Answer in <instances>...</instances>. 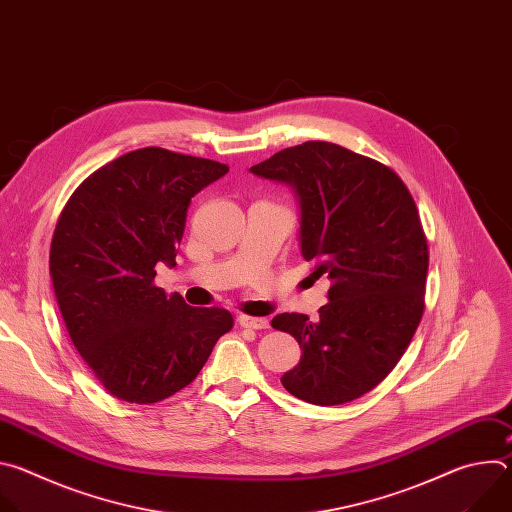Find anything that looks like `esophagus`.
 <instances>
[{"label":"esophagus","instance_id":"esophagus-1","mask_svg":"<svg viewBox=\"0 0 512 512\" xmlns=\"http://www.w3.org/2000/svg\"><path fill=\"white\" fill-rule=\"evenodd\" d=\"M239 324L243 328H251V330H267L269 328V320L267 318H259V316H239Z\"/></svg>","mask_w":512,"mask_h":512}]
</instances>
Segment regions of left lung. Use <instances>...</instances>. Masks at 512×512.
Segmentation results:
<instances>
[{
	"mask_svg": "<svg viewBox=\"0 0 512 512\" xmlns=\"http://www.w3.org/2000/svg\"><path fill=\"white\" fill-rule=\"evenodd\" d=\"M251 172L296 188L302 255L332 281L318 322L271 320L304 350L281 383L314 405L358 399L395 369L425 310L429 249L415 200L395 170L330 141L285 148Z\"/></svg>",
	"mask_w": 512,
	"mask_h": 512,
	"instance_id": "obj_1",
	"label": "left lung"
}]
</instances>
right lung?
Wrapping results in <instances>:
<instances>
[{"mask_svg": "<svg viewBox=\"0 0 512 512\" xmlns=\"http://www.w3.org/2000/svg\"><path fill=\"white\" fill-rule=\"evenodd\" d=\"M227 164L164 148L129 152L85 178L64 204L50 275L68 336L117 399L164 401L190 385L216 340L233 328L225 308H194L154 283L176 265L194 194Z\"/></svg>", "mask_w": 512, "mask_h": 512, "instance_id": "obj_1", "label": "right lung"}]
</instances>
